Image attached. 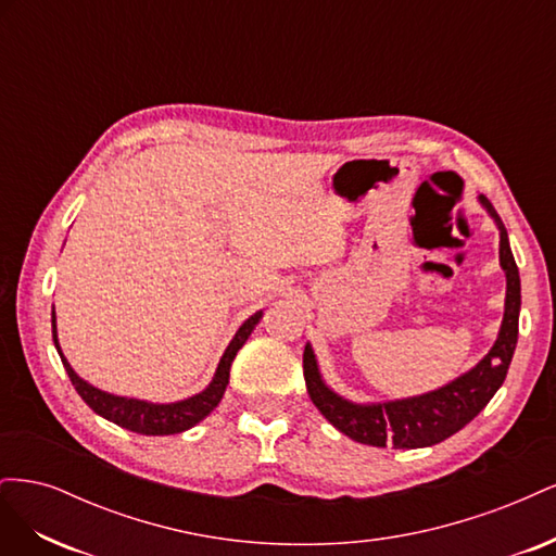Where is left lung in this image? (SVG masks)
Instances as JSON below:
<instances>
[{"mask_svg":"<svg viewBox=\"0 0 556 556\" xmlns=\"http://www.w3.org/2000/svg\"><path fill=\"white\" fill-rule=\"evenodd\" d=\"M478 199L498 227V260L503 271H506V311H503L496 343L470 371L454 378L445 387L419 396L384 403H352L341 394H336L319 376L315 352L311 343H306L304 378L311 401L348 439L374 447L394 445L396 450L435 445L464 429L490 403L503 380H506L519 331V271L508 243V231L503 227L501 217L490 201H486V197L480 194Z\"/></svg>","mask_w":556,"mask_h":556,"instance_id":"obj_1","label":"left lung"}]
</instances>
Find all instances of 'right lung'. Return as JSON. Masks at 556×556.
I'll use <instances>...</instances> for the list:
<instances>
[{"mask_svg": "<svg viewBox=\"0 0 556 556\" xmlns=\"http://www.w3.org/2000/svg\"><path fill=\"white\" fill-rule=\"evenodd\" d=\"M262 319V311H257L252 317H248L245 323L239 327L237 336H233L231 343L227 345L225 355L217 364V371L211 380V384L206 387L204 392H199L190 399H182L176 403H150V401H139V399H127V396H115L109 392L97 390L90 382H86L83 378L76 376V371L72 368V364L64 359L60 343H58V327H55V311H53V343L60 352V359L70 374L72 384L76 387V392L80 394V399L88 403V406L102 415L109 422L137 431L143 435H169V433H180L188 431L190 427H194L197 422H201L206 415L213 413V408L220 403L227 384H229V368L237 352L243 348V343L248 341V336L255 329V325Z\"/></svg>", "mask_w": 556, "mask_h": 556, "instance_id": "add662e5", "label": "right lung"}]
</instances>
